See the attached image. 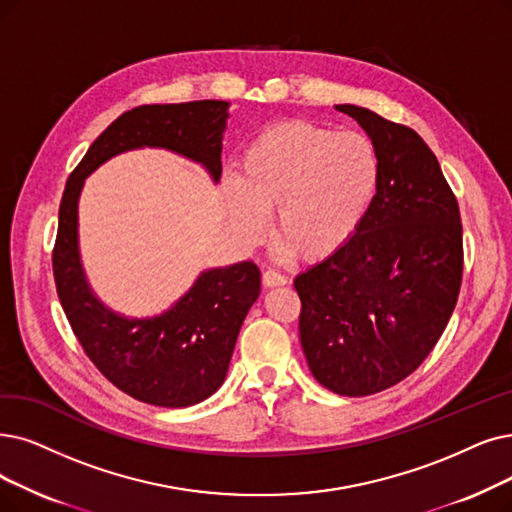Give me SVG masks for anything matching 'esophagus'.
<instances>
[{
  "instance_id": "obj_1",
  "label": "esophagus",
  "mask_w": 512,
  "mask_h": 512,
  "mask_svg": "<svg viewBox=\"0 0 512 512\" xmlns=\"http://www.w3.org/2000/svg\"><path fill=\"white\" fill-rule=\"evenodd\" d=\"M262 283H264V288H277V285L288 283V277L273 271V269H269V271L262 273Z\"/></svg>"
}]
</instances>
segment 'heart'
<instances>
[{
    "mask_svg": "<svg viewBox=\"0 0 512 512\" xmlns=\"http://www.w3.org/2000/svg\"><path fill=\"white\" fill-rule=\"evenodd\" d=\"M380 185L382 155L367 134L283 121L245 147L239 178L222 182V201L241 243H258L275 210L277 256L315 262L359 233Z\"/></svg>",
    "mask_w": 512,
    "mask_h": 512,
    "instance_id": "b5f03b06",
    "label": "heart"
}]
</instances>
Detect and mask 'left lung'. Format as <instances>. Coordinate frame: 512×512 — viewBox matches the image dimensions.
Returning a JSON list of instances; mask_svg holds the SVG:
<instances>
[{
	"instance_id": "left-lung-1",
	"label": "left lung",
	"mask_w": 512,
	"mask_h": 512,
	"mask_svg": "<svg viewBox=\"0 0 512 512\" xmlns=\"http://www.w3.org/2000/svg\"><path fill=\"white\" fill-rule=\"evenodd\" d=\"M382 155V185L359 233L294 279L300 344L315 380L365 397L410 376L454 313L462 281L458 201L435 153L412 130L357 105Z\"/></svg>"
}]
</instances>
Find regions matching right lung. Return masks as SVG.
I'll return each mask as SVG.
<instances>
[{"mask_svg": "<svg viewBox=\"0 0 512 512\" xmlns=\"http://www.w3.org/2000/svg\"><path fill=\"white\" fill-rule=\"evenodd\" d=\"M231 102L145 105L117 117L67 180L52 256L60 304L86 355L119 391L159 407L206 401L229 372L245 315L260 296V271L243 260L201 271L166 311L132 317L102 302L79 252V197L86 178L109 159L136 149L185 157L220 180L222 138Z\"/></svg>", "mask_w": 512, "mask_h": 512, "instance_id": "right-lung-1", "label": "right lung"}]
</instances>
